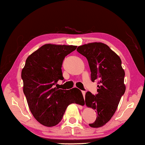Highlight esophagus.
<instances>
[{
	"mask_svg": "<svg viewBox=\"0 0 145 145\" xmlns=\"http://www.w3.org/2000/svg\"><path fill=\"white\" fill-rule=\"evenodd\" d=\"M82 94L83 95V96L85 97V94H86V92L85 91H82Z\"/></svg>",
	"mask_w": 145,
	"mask_h": 145,
	"instance_id": "obj_1",
	"label": "esophagus"
}]
</instances>
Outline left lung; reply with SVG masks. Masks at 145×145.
<instances>
[{
    "mask_svg": "<svg viewBox=\"0 0 145 145\" xmlns=\"http://www.w3.org/2000/svg\"><path fill=\"white\" fill-rule=\"evenodd\" d=\"M76 51L88 60L92 82L98 80V94L94 96L87 92L85 104L96 110L97 114L96 121L89 125L100 127L114 116L125 92V71L121 67V60L108 45L101 42L80 45Z\"/></svg>",
    "mask_w": 145,
    "mask_h": 145,
    "instance_id": "left-lung-1",
    "label": "left lung"
}]
</instances>
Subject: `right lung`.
<instances>
[{
    "label": "right lung",
    "mask_w": 145,
    "mask_h": 145,
    "mask_svg": "<svg viewBox=\"0 0 145 145\" xmlns=\"http://www.w3.org/2000/svg\"><path fill=\"white\" fill-rule=\"evenodd\" d=\"M76 47L45 44L25 61L21 74L23 91L31 114L43 125H56L62 120L69 105H82L84 102L78 88L66 90L55 87L57 81L64 79L61 67L65 57Z\"/></svg>",
    "instance_id": "add662e5"
}]
</instances>
